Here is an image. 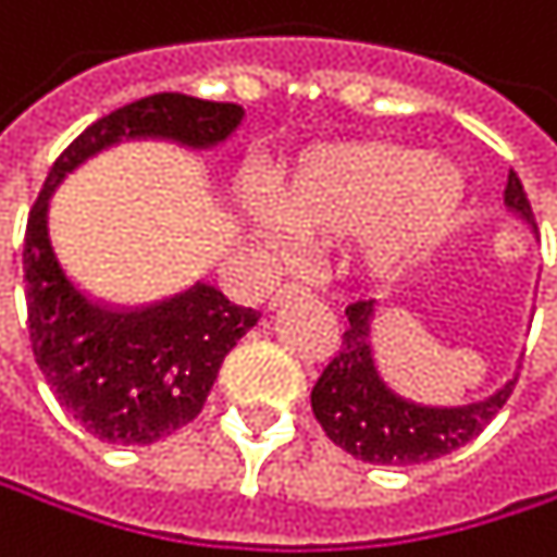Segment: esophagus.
<instances>
[{
  "instance_id": "obj_1",
  "label": "esophagus",
  "mask_w": 557,
  "mask_h": 557,
  "mask_svg": "<svg viewBox=\"0 0 557 557\" xmlns=\"http://www.w3.org/2000/svg\"><path fill=\"white\" fill-rule=\"evenodd\" d=\"M307 294H310V290L300 287V284H284L281 290H276V294L270 297V310L284 307V304H290V300H300V297H307Z\"/></svg>"
}]
</instances>
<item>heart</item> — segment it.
I'll list each match as a JSON object with an SVG mask.
<instances>
[{
  "mask_svg": "<svg viewBox=\"0 0 557 557\" xmlns=\"http://www.w3.org/2000/svg\"><path fill=\"white\" fill-rule=\"evenodd\" d=\"M276 218L250 205V224L276 247L333 244L362 234V270L375 281L428 257L467 208V175L444 156L366 139L307 152L273 185Z\"/></svg>",
  "mask_w": 557,
  "mask_h": 557,
  "instance_id": "b5f03b06",
  "label": "heart"
}]
</instances>
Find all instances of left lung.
<instances>
[{"instance_id": "1", "label": "left lung", "mask_w": 557, "mask_h": 557, "mask_svg": "<svg viewBox=\"0 0 557 557\" xmlns=\"http://www.w3.org/2000/svg\"><path fill=\"white\" fill-rule=\"evenodd\" d=\"M506 208L535 227L532 205L516 172H509ZM346 317L349 330L343 333V349L317 379L310 401L326 437L356 460L379 467H411L437 460L470 444L499 414V408L509 401L516 388V379H509L490 398L457 408L408 401L398 392H392L379 372L372 349L375 304L359 300L346 310Z\"/></svg>"}]
</instances>
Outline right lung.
I'll return each instance as SVG.
<instances>
[{
  "label": "right lung",
  "instance_id": "1",
  "mask_svg": "<svg viewBox=\"0 0 557 557\" xmlns=\"http://www.w3.org/2000/svg\"><path fill=\"white\" fill-rule=\"evenodd\" d=\"M244 120L237 103L152 94L90 123L51 165L25 227V304L35 362L58 401L107 444H156L198 418L224 356L260 313L195 284L162 304L120 310L90 300L64 273L48 237V201L61 178L120 139L224 143Z\"/></svg>",
  "mask_w": 557,
  "mask_h": 557
}]
</instances>
